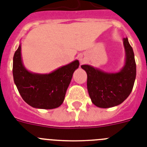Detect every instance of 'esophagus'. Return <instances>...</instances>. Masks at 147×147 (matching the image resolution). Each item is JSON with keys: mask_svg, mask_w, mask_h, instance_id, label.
Wrapping results in <instances>:
<instances>
[{"mask_svg": "<svg viewBox=\"0 0 147 147\" xmlns=\"http://www.w3.org/2000/svg\"><path fill=\"white\" fill-rule=\"evenodd\" d=\"M79 60L81 62V63H85L87 62V58L84 55L82 54L79 56Z\"/></svg>", "mask_w": 147, "mask_h": 147, "instance_id": "obj_1", "label": "esophagus"}]
</instances>
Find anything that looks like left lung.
Wrapping results in <instances>:
<instances>
[{
  "mask_svg": "<svg viewBox=\"0 0 147 147\" xmlns=\"http://www.w3.org/2000/svg\"><path fill=\"white\" fill-rule=\"evenodd\" d=\"M125 63L118 72H107L90 65L81 67L87 72V86L91 101L100 108L118 105L129 96L136 78V63L133 49L127 38H123Z\"/></svg>",
  "mask_w": 147,
  "mask_h": 147,
  "instance_id": "1",
  "label": "left lung"
}]
</instances>
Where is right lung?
Returning <instances> with one entry per match:
<instances>
[{
	"instance_id": "add662e5",
	"label": "right lung",
	"mask_w": 147,
	"mask_h": 147,
	"mask_svg": "<svg viewBox=\"0 0 147 147\" xmlns=\"http://www.w3.org/2000/svg\"><path fill=\"white\" fill-rule=\"evenodd\" d=\"M78 66L79 62L76 59L49 74L33 73L24 66L20 45L13 62L14 83L24 101L31 107L57 108L63 102L72 75Z\"/></svg>"
}]
</instances>
